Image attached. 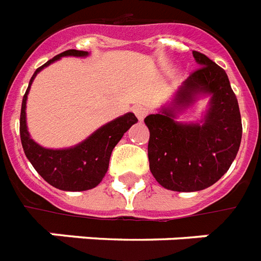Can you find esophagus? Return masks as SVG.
<instances>
[{"label": "esophagus", "mask_w": 261, "mask_h": 261, "mask_svg": "<svg viewBox=\"0 0 261 261\" xmlns=\"http://www.w3.org/2000/svg\"><path fill=\"white\" fill-rule=\"evenodd\" d=\"M134 114L137 115V118H138L139 120H143L145 116L149 114V108H147L146 106H137L134 107Z\"/></svg>", "instance_id": "esophagus-1"}]
</instances>
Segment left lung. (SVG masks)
<instances>
[{
  "label": "left lung",
  "mask_w": 261,
  "mask_h": 261,
  "mask_svg": "<svg viewBox=\"0 0 261 261\" xmlns=\"http://www.w3.org/2000/svg\"><path fill=\"white\" fill-rule=\"evenodd\" d=\"M199 67L184 81L174 102L187 107L196 93H211V106L202 124L173 120V111L149 115V167L167 190L192 192L217 182L230 168L240 149L243 124L239 101L226 71L199 51Z\"/></svg>",
  "instance_id": "obj_1"
}]
</instances>
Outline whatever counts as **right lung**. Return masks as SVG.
<instances>
[{
    "label": "right lung",
    "mask_w": 261,
    "mask_h": 261,
    "mask_svg": "<svg viewBox=\"0 0 261 261\" xmlns=\"http://www.w3.org/2000/svg\"><path fill=\"white\" fill-rule=\"evenodd\" d=\"M66 55L85 57L88 55V51H63L44 63L43 66L36 69L31 79L28 89L25 90V94L22 97L21 114H20V138H21V145L27 159L30 160L32 167L48 184L62 191H87L100 184L108 171L110 157L114 147L122 139L123 134L134 123L138 122V119L135 118L134 114L128 112L106 126H102L101 128H98L83 143L70 149H65V150L44 149L39 146L38 143H35L30 138V134L27 131V94H28L35 75L38 74L43 67L48 66L51 62Z\"/></svg>",
    "instance_id": "add662e5"
}]
</instances>
